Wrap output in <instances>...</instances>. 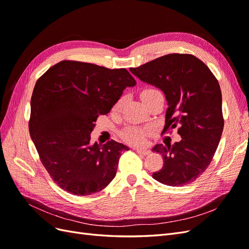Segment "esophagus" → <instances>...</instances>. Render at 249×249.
I'll return each instance as SVG.
<instances>
[{"label": "esophagus", "instance_id": "esophagus-1", "mask_svg": "<svg viewBox=\"0 0 249 249\" xmlns=\"http://www.w3.org/2000/svg\"><path fill=\"white\" fill-rule=\"evenodd\" d=\"M135 150H136V152H137L138 154H141V155H144V156H146V155H149V154H150V150H148V149H142V148H135Z\"/></svg>", "mask_w": 249, "mask_h": 249}]
</instances>
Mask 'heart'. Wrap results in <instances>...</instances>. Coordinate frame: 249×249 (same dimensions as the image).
Segmentation results:
<instances>
[{"instance_id": "heart-1", "label": "heart", "mask_w": 249, "mask_h": 249, "mask_svg": "<svg viewBox=\"0 0 249 249\" xmlns=\"http://www.w3.org/2000/svg\"><path fill=\"white\" fill-rule=\"evenodd\" d=\"M157 92H159V91H158V90H156V89H152V88L143 90V91L141 92V99H143V97H145V96L152 95L154 93H157ZM123 102H124V99L119 100L117 102V104L115 105V107H114L115 111L118 110L119 107L122 106ZM122 136H123V139L124 141H126L127 143H131V144H136V145L137 144H142V143H144V141H145L144 131L137 129V127H129V129H126L122 134Z\"/></svg>"}]
</instances>
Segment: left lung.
Segmentation results:
<instances>
[{
  "label": "left lung",
  "mask_w": 249,
  "mask_h": 249,
  "mask_svg": "<svg viewBox=\"0 0 249 249\" xmlns=\"http://www.w3.org/2000/svg\"><path fill=\"white\" fill-rule=\"evenodd\" d=\"M142 82L162 90L168 108L163 132L178 127L182 140L156 144L164 165L153 178L182 187L194 182L213 159L223 130L219 83L209 67L189 54H168L130 69Z\"/></svg>",
  "instance_id": "1"
}]
</instances>
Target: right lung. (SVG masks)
Masks as SVG:
<instances>
[{
	"mask_svg": "<svg viewBox=\"0 0 249 249\" xmlns=\"http://www.w3.org/2000/svg\"><path fill=\"white\" fill-rule=\"evenodd\" d=\"M136 81L125 69L64 61L37 80L30 136L53 180L74 195H90L115 178L119 158L129 147L111 140L90 143L99 115L108 114Z\"/></svg>",
	"mask_w": 249,
	"mask_h": 249,
	"instance_id": "right-lung-1",
	"label": "right lung"
}]
</instances>
